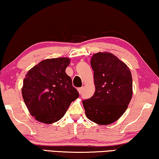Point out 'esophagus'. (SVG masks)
Returning <instances> with one entry per match:
<instances>
[{"label":"esophagus","instance_id":"obj_1","mask_svg":"<svg viewBox=\"0 0 159 159\" xmlns=\"http://www.w3.org/2000/svg\"><path fill=\"white\" fill-rule=\"evenodd\" d=\"M82 89H82V87H80V88L77 89V90H78V92H79L80 94H81L82 93Z\"/></svg>","mask_w":159,"mask_h":159}]
</instances>
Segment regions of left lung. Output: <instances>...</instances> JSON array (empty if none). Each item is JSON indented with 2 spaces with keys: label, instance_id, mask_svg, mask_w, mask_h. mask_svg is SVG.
Returning <instances> with one entry per match:
<instances>
[{
  "label": "left lung",
  "instance_id": "left-lung-1",
  "mask_svg": "<svg viewBox=\"0 0 159 159\" xmlns=\"http://www.w3.org/2000/svg\"><path fill=\"white\" fill-rule=\"evenodd\" d=\"M95 92L82 101L87 118L109 125L123 116L132 98L133 80L127 65L110 53L99 52L91 59Z\"/></svg>",
  "mask_w": 159,
  "mask_h": 159
}]
</instances>
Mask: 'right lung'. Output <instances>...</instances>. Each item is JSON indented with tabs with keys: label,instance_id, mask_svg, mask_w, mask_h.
<instances>
[{
	"label": "right lung",
	"instance_id": "right-lung-1",
	"mask_svg": "<svg viewBox=\"0 0 159 159\" xmlns=\"http://www.w3.org/2000/svg\"><path fill=\"white\" fill-rule=\"evenodd\" d=\"M69 58L45 59L30 70L24 80L22 95L36 120L47 124L58 121L79 97L65 70Z\"/></svg>",
	"mask_w": 159,
	"mask_h": 159
}]
</instances>
